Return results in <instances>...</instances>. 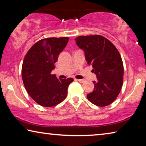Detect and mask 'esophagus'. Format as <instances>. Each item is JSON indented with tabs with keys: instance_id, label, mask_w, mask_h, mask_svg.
<instances>
[{
	"instance_id": "obj_1",
	"label": "esophagus",
	"mask_w": 146,
	"mask_h": 146,
	"mask_svg": "<svg viewBox=\"0 0 146 146\" xmlns=\"http://www.w3.org/2000/svg\"><path fill=\"white\" fill-rule=\"evenodd\" d=\"M75 80L80 83H84L85 82V80H84V79H75Z\"/></svg>"
}]
</instances>
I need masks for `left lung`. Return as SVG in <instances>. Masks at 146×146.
Listing matches in <instances>:
<instances>
[{
  "label": "left lung",
  "instance_id": "8db88e82",
  "mask_svg": "<svg viewBox=\"0 0 146 146\" xmlns=\"http://www.w3.org/2000/svg\"><path fill=\"white\" fill-rule=\"evenodd\" d=\"M75 40L97 78L93 81L94 90L87 95L88 99L97 106L110 105L122 87L123 66L119 52L108 39L98 35L80 36Z\"/></svg>",
  "mask_w": 146,
  "mask_h": 146
}]
</instances>
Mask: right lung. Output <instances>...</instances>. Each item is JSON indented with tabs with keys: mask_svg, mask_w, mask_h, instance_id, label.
I'll use <instances>...</instances> for the list:
<instances>
[{
	"mask_svg": "<svg viewBox=\"0 0 146 146\" xmlns=\"http://www.w3.org/2000/svg\"><path fill=\"white\" fill-rule=\"evenodd\" d=\"M68 37L47 38L38 41L24 57L22 77L29 96L44 107L56 106L65 99L72 78H57L51 75L60 53L68 42Z\"/></svg>",
	"mask_w": 146,
	"mask_h": 146,
	"instance_id": "add662e5",
	"label": "right lung"
}]
</instances>
